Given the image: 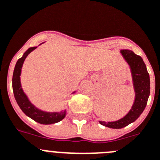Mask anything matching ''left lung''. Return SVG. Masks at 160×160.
I'll return each mask as SVG.
<instances>
[{
  "label": "left lung",
  "instance_id": "1",
  "mask_svg": "<svg viewBox=\"0 0 160 160\" xmlns=\"http://www.w3.org/2000/svg\"><path fill=\"white\" fill-rule=\"evenodd\" d=\"M131 71L135 98L128 112L121 119L115 121H99L102 125L110 128H122L134 122L144 110L148 99L150 95V77L143 58L136 55L131 50L123 49L120 51Z\"/></svg>",
  "mask_w": 160,
  "mask_h": 160
}]
</instances>
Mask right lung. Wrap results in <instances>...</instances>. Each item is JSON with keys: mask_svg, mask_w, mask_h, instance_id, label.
Wrapping results in <instances>:
<instances>
[{"mask_svg": "<svg viewBox=\"0 0 160 160\" xmlns=\"http://www.w3.org/2000/svg\"><path fill=\"white\" fill-rule=\"evenodd\" d=\"M40 43L39 45H41ZM37 47H32L28 48L23 53V56L17 60L16 63L14 71L12 74V90L14 97L17 101V104L26 116L34 120L36 122L42 124H51L59 122L64 119L67 114V110H61L60 112H47V111L41 110L38 109L31 102L29 98L23 92L22 89L21 82H20V74H21V69L23 67V62L28 55L34 51ZM76 91H74L72 93H74Z\"/></svg>", "mask_w": 160, "mask_h": 160, "instance_id": "right-lung-1", "label": "right lung"}]
</instances>
